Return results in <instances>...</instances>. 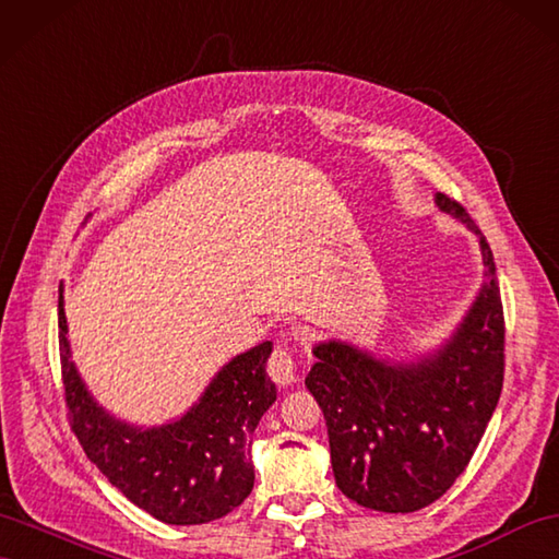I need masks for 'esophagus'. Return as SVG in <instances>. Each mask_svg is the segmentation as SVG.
<instances>
[{"label":"esophagus","instance_id":"esophagus-1","mask_svg":"<svg viewBox=\"0 0 559 559\" xmlns=\"http://www.w3.org/2000/svg\"><path fill=\"white\" fill-rule=\"evenodd\" d=\"M267 374L277 386H292L296 382V360L287 348H275L267 362Z\"/></svg>","mask_w":559,"mask_h":559}]
</instances>
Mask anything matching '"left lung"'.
<instances>
[{
	"mask_svg": "<svg viewBox=\"0 0 559 559\" xmlns=\"http://www.w3.org/2000/svg\"><path fill=\"white\" fill-rule=\"evenodd\" d=\"M437 206L479 239L484 282L443 344L413 360L342 338L312 346L306 386L322 407L338 491L377 512H415L465 472L500 399L506 320L491 247L445 194Z\"/></svg>",
	"mask_w": 559,
	"mask_h": 559,
	"instance_id": "1",
	"label": "left lung"
}]
</instances>
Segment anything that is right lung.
I'll list each match as a JSON object with an SVG mask.
<instances>
[{
  "label": "right lung",
  "instance_id": "1",
  "mask_svg": "<svg viewBox=\"0 0 559 559\" xmlns=\"http://www.w3.org/2000/svg\"><path fill=\"white\" fill-rule=\"evenodd\" d=\"M59 344L66 405L87 457L134 506L158 522L206 524L239 508L253 488L249 448L258 421L277 401L265 372L272 342L239 353L221 367L185 415L160 427L130 425L97 403L68 344L63 287Z\"/></svg>",
  "mask_w": 559,
  "mask_h": 559
}]
</instances>
